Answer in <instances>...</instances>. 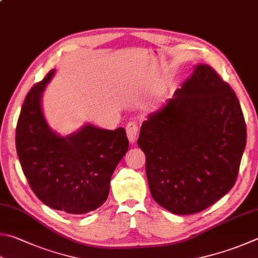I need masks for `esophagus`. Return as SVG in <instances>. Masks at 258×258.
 Here are the masks:
<instances>
[{
  "label": "esophagus",
  "mask_w": 258,
  "mask_h": 258,
  "mask_svg": "<svg viewBox=\"0 0 258 258\" xmlns=\"http://www.w3.org/2000/svg\"><path fill=\"white\" fill-rule=\"evenodd\" d=\"M125 131H127V136H128L129 142L131 144H134L136 142V139H137V136H138V125H137V123L129 122L127 124V127H125Z\"/></svg>",
  "instance_id": "1"
}]
</instances>
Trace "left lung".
Returning a JSON list of instances; mask_svg holds the SVG:
<instances>
[{
  "instance_id": "8db88e82",
  "label": "left lung",
  "mask_w": 258,
  "mask_h": 258,
  "mask_svg": "<svg viewBox=\"0 0 258 258\" xmlns=\"http://www.w3.org/2000/svg\"><path fill=\"white\" fill-rule=\"evenodd\" d=\"M246 138L235 92L210 66L196 65L140 128L153 199L181 216L212 206L234 186Z\"/></svg>"
}]
</instances>
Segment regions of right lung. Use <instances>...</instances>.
I'll use <instances>...</instances> for the list:
<instances>
[{
    "label": "right lung",
    "instance_id": "add662e5",
    "mask_svg": "<svg viewBox=\"0 0 258 258\" xmlns=\"http://www.w3.org/2000/svg\"><path fill=\"white\" fill-rule=\"evenodd\" d=\"M53 75L55 70L24 99L17 124V153L39 200L55 210L84 215L106 201L111 177L129 142L123 128L106 130L85 123L67 136L52 130L41 101Z\"/></svg>",
    "mask_w": 258,
    "mask_h": 258
}]
</instances>
